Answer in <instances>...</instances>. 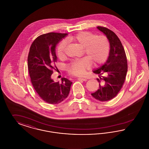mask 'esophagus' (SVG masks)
<instances>
[{
    "label": "esophagus",
    "instance_id": "1",
    "mask_svg": "<svg viewBox=\"0 0 149 149\" xmlns=\"http://www.w3.org/2000/svg\"><path fill=\"white\" fill-rule=\"evenodd\" d=\"M77 79L79 80H81V81H85L87 80V79H85V78H78Z\"/></svg>",
    "mask_w": 149,
    "mask_h": 149
}]
</instances>
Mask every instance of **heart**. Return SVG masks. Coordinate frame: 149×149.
Listing matches in <instances>:
<instances>
[{"label":"heart","instance_id":"b5f03b06","mask_svg":"<svg viewBox=\"0 0 149 149\" xmlns=\"http://www.w3.org/2000/svg\"><path fill=\"white\" fill-rule=\"evenodd\" d=\"M67 42L74 43L84 48L86 58L73 61L67 66L68 72L73 75H83L92 64L97 66L103 63L108 57L109 51V44L106 37L97 36L89 32H80L75 35L69 37ZM66 43H60L56 49L57 55L60 59L65 57Z\"/></svg>","mask_w":149,"mask_h":149}]
</instances>
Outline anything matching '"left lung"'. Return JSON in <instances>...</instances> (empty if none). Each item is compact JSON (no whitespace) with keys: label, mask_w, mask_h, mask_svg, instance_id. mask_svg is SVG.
<instances>
[{"label":"left lung","mask_w":149,"mask_h":149,"mask_svg":"<svg viewBox=\"0 0 149 149\" xmlns=\"http://www.w3.org/2000/svg\"><path fill=\"white\" fill-rule=\"evenodd\" d=\"M97 29L106 36L110 45L106 62L93 72L98 75L99 89L91 95L95 99L105 102L114 98L123 84L127 72L126 53L119 38L113 31L106 27Z\"/></svg>","instance_id":"8db88e82"}]
</instances>
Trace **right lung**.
Returning <instances> with one entry per match:
<instances>
[{
    "mask_svg": "<svg viewBox=\"0 0 149 149\" xmlns=\"http://www.w3.org/2000/svg\"><path fill=\"white\" fill-rule=\"evenodd\" d=\"M67 35L51 32L40 36L32 43L29 52L28 68L31 83L38 95L50 104H58L66 99L72 83L63 78L60 83L51 78L57 58L56 46Z\"/></svg>",
    "mask_w": 149,
    "mask_h": 149,
    "instance_id": "1",
    "label": "right lung"
}]
</instances>
